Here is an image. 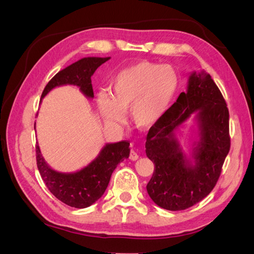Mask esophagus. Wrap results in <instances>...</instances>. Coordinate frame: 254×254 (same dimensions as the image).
<instances>
[{"mask_svg":"<svg viewBox=\"0 0 254 254\" xmlns=\"http://www.w3.org/2000/svg\"><path fill=\"white\" fill-rule=\"evenodd\" d=\"M138 157H139V156L137 155V153L135 152V150H133V149H132V150H131V153H130V159L134 161V160H137V159H138Z\"/></svg>","mask_w":254,"mask_h":254,"instance_id":"esophagus-1","label":"esophagus"}]
</instances>
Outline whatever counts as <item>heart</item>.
Returning <instances> with one entry per match:
<instances>
[{
  "label": "heart",
  "instance_id": "b5f03b06",
  "mask_svg": "<svg viewBox=\"0 0 254 254\" xmlns=\"http://www.w3.org/2000/svg\"><path fill=\"white\" fill-rule=\"evenodd\" d=\"M178 87L179 76L172 66L136 62L111 78L109 94L101 91L97 95V110L111 126L123 123L124 112L130 110L135 126L148 128L164 118Z\"/></svg>",
  "mask_w": 254,
  "mask_h": 254
}]
</instances>
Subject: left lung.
Here are the masks:
<instances>
[{
  "label": "left lung",
  "instance_id": "8db88e82",
  "mask_svg": "<svg viewBox=\"0 0 254 254\" xmlns=\"http://www.w3.org/2000/svg\"><path fill=\"white\" fill-rule=\"evenodd\" d=\"M192 114L198 128L191 158L183 153L175 131ZM155 164L147 193L161 208L182 210L207 196L216 186L230 149L229 111L224 97L205 71L193 72L164 118L149 128L145 143Z\"/></svg>",
  "mask_w": 254,
  "mask_h": 254
}]
</instances>
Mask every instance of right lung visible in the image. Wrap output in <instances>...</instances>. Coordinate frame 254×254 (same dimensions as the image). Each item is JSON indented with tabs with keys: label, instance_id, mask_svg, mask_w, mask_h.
<instances>
[{
	"label": "right lung",
	"instance_id": "obj_1",
	"mask_svg": "<svg viewBox=\"0 0 254 254\" xmlns=\"http://www.w3.org/2000/svg\"><path fill=\"white\" fill-rule=\"evenodd\" d=\"M109 59V57L83 58L63 68L47 84L40 100L53 88L64 85L77 86L87 98L93 99L94 91L90 77L96 69ZM128 146L130 143L127 141L108 143L102 147L98 156L84 168L75 172H59L47 164L40 152L39 145L37 144V167L47 188L58 199L68 206L85 208L98 201L105 193L113 170L120 161L130 156Z\"/></svg>",
	"mask_w": 254,
	"mask_h": 254
}]
</instances>
